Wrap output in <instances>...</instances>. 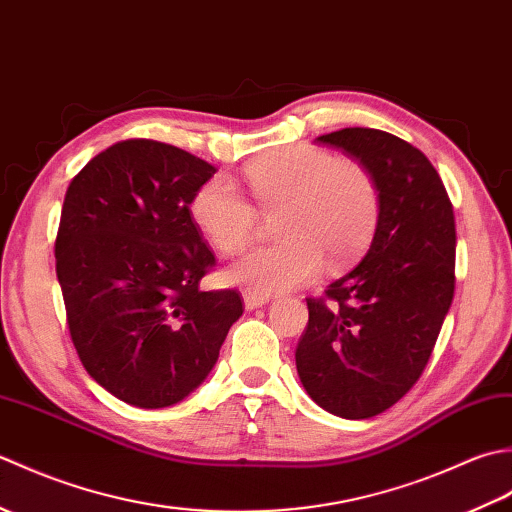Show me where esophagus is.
Listing matches in <instances>:
<instances>
[{"label":"esophagus","instance_id":"obj_1","mask_svg":"<svg viewBox=\"0 0 512 512\" xmlns=\"http://www.w3.org/2000/svg\"><path fill=\"white\" fill-rule=\"evenodd\" d=\"M270 297L266 295H255V292H244V306L246 310H255V308H262L266 306Z\"/></svg>","mask_w":512,"mask_h":512}]
</instances>
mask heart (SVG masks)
<instances>
[{"mask_svg":"<svg viewBox=\"0 0 512 512\" xmlns=\"http://www.w3.org/2000/svg\"><path fill=\"white\" fill-rule=\"evenodd\" d=\"M244 180L259 211L273 215L277 244L257 248L226 268V281L255 295L308 284L323 262L354 264L372 244L380 220V187L367 165L328 149L290 145L248 162ZM195 226L226 255L253 242L257 211L231 182L213 178L191 200Z\"/></svg>","mask_w":512,"mask_h":512,"instance_id":"obj_1","label":"heart"}]
</instances>
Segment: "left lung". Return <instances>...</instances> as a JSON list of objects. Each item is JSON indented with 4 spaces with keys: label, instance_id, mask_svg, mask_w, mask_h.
I'll use <instances>...</instances> for the list:
<instances>
[{
    "label": "left lung",
    "instance_id": "left-lung-1",
    "mask_svg": "<svg viewBox=\"0 0 512 512\" xmlns=\"http://www.w3.org/2000/svg\"><path fill=\"white\" fill-rule=\"evenodd\" d=\"M372 169L380 220L367 255L308 301L295 361L303 387L347 420L378 416L418 383L455 290L449 193L420 149L394 134L345 127L317 138Z\"/></svg>",
    "mask_w": 512,
    "mask_h": 512
}]
</instances>
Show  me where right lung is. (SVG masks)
<instances>
[{"label": "right lung", "instance_id": "add662e5", "mask_svg": "<svg viewBox=\"0 0 512 512\" xmlns=\"http://www.w3.org/2000/svg\"><path fill=\"white\" fill-rule=\"evenodd\" d=\"M213 173L180 147L132 138L94 156L65 191L54 259L70 339L127 405L187 398L244 312L237 290H200L215 255L191 200Z\"/></svg>", "mask_w": 512, "mask_h": 512}]
</instances>
